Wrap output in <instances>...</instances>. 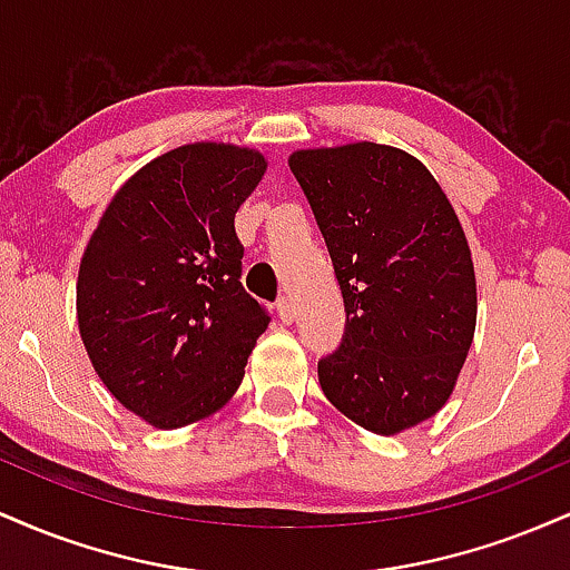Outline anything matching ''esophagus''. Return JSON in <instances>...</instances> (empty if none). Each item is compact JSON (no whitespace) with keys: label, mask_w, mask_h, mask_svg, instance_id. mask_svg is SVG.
Wrapping results in <instances>:
<instances>
[{"label":"esophagus","mask_w":570,"mask_h":570,"mask_svg":"<svg viewBox=\"0 0 570 570\" xmlns=\"http://www.w3.org/2000/svg\"><path fill=\"white\" fill-rule=\"evenodd\" d=\"M276 307H278V318H281V322H284V324H292L294 322V316H297V313H294V305H292L289 297H278Z\"/></svg>","instance_id":"obj_1"}]
</instances>
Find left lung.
Listing matches in <instances>:
<instances>
[{
    "mask_svg": "<svg viewBox=\"0 0 570 570\" xmlns=\"http://www.w3.org/2000/svg\"><path fill=\"white\" fill-rule=\"evenodd\" d=\"M345 305L337 351L318 358L335 407L375 434L434 415L476 324L472 252L429 168L385 144L303 149L289 158Z\"/></svg>",
    "mask_w": 570,
    "mask_h": 570,
    "instance_id": "obj_1",
    "label": "left lung"
}]
</instances>
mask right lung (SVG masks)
Returning a JSON list of instances; mask_svg holds the SVG:
<instances>
[{
	"mask_svg": "<svg viewBox=\"0 0 570 570\" xmlns=\"http://www.w3.org/2000/svg\"><path fill=\"white\" fill-rule=\"evenodd\" d=\"M263 174L252 149L187 144L130 176L90 235L77 281L82 343L117 402L153 426L219 410L271 324L240 284L235 233Z\"/></svg>",
	"mask_w": 570,
	"mask_h": 570,
	"instance_id": "add662e5",
	"label": "right lung"
}]
</instances>
